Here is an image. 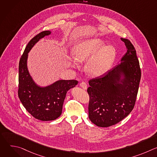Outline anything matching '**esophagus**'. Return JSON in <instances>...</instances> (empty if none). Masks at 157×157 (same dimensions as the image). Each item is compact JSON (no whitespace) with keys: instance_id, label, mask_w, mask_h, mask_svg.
Here are the masks:
<instances>
[{"instance_id":"1","label":"esophagus","mask_w":157,"mask_h":157,"mask_svg":"<svg viewBox=\"0 0 157 157\" xmlns=\"http://www.w3.org/2000/svg\"><path fill=\"white\" fill-rule=\"evenodd\" d=\"M80 86L82 87V88H83L84 89H87V84L86 83V82H84V81H82V82H81V83H80Z\"/></svg>"}]
</instances>
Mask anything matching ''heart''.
Here are the masks:
<instances>
[{
	"label": "heart",
	"mask_w": 157,
	"mask_h": 157,
	"mask_svg": "<svg viewBox=\"0 0 157 157\" xmlns=\"http://www.w3.org/2000/svg\"><path fill=\"white\" fill-rule=\"evenodd\" d=\"M73 55L78 61L90 59L87 64L88 71L100 75L110 68L116 56V49L113 46H105L101 39L91 38L78 43L73 48Z\"/></svg>",
	"instance_id": "heart-1"
}]
</instances>
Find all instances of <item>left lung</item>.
<instances>
[{
  "mask_svg": "<svg viewBox=\"0 0 157 157\" xmlns=\"http://www.w3.org/2000/svg\"><path fill=\"white\" fill-rule=\"evenodd\" d=\"M127 49L121 63L101 76L89 81V118L101 127L115 125L126 117L135 106L141 78L136 51L130 40L121 38ZM122 74L125 78L118 81Z\"/></svg>",
  "mask_w": 157,
  "mask_h": 157,
  "instance_id": "8db88e82",
  "label": "left lung"
}]
</instances>
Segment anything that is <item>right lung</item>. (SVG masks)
<instances>
[{
	"mask_svg": "<svg viewBox=\"0 0 157 157\" xmlns=\"http://www.w3.org/2000/svg\"><path fill=\"white\" fill-rule=\"evenodd\" d=\"M50 33L48 30L41 32L29 42L18 66V98L33 117L43 121H53L60 116L67 91L78 83L74 79L59 80L48 87H40L33 81L27 66L28 53L40 39Z\"/></svg>",
	"mask_w": 157,
	"mask_h": 157,
	"instance_id": "add662e5",
	"label": "right lung"
}]
</instances>
